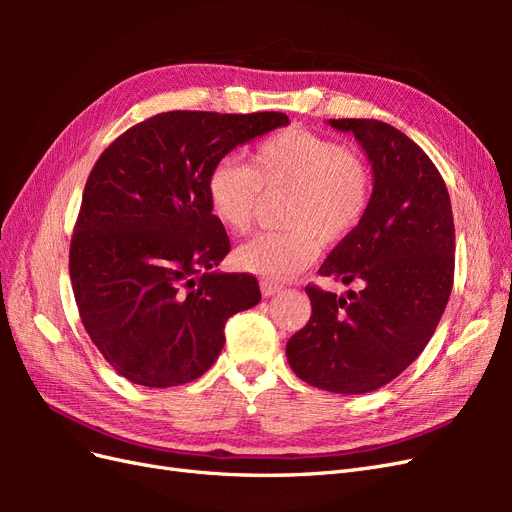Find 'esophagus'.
<instances>
[{"instance_id":"obj_1","label":"esophagus","mask_w":512,"mask_h":512,"mask_svg":"<svg viewBox=\"0 0 512 512\" xmlns=\"http://www.w3.org/2000/svg\"><path fill=\"white\" fill-rule=\"evenodd\" d=\"M260 292H262V297H273V294H277V292H282V286L280 284H273V282H260Z\"/></svg>"}]
</instances>
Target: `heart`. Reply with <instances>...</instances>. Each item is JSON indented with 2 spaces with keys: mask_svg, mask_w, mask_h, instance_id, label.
Wrapping results in <instances>:
<instances>
[{
  "mask_svg": "<svg viewBox=\"0 0 512 512\" xmlns=\"http://www.w3.org/2000/svg\"><path fill=\"white\" fill-rule=\"evenodd\" d=\"M371 170L333 138L286 130L265 138L250 156L215 164L205 181L209 211L232 235H245L262 198L288 194L277 232H262L235 252V265L265 280H290L318 258L320 241L339 243L359 228L371 203Z\"/></svg>",
  "mask_w": 512,
  "mask_h": 512,
  "instance_id": "heart-1",
  "label": "heart"
}]
</instances>
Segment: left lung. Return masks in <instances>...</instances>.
<instances>
[{
	"instance_id": "1",
	"label": "left lung",
	"mask_w": 512,
	"mask_h": 512,
	"mask_svg": "<svg viewBox=\"0 0 512 512\" xmlns=\"http://www.w3.org/2000/svg\"><path fill=\"white\" fill-rule=\"evenodd\" d=\"M352 132L374 173L371 203L320 275L361 284L342 297L307 286L312 318L286 344L294 374L318 389L363 395L395 380L436 331L453 290L455 224L438 168L378 119H329Z\"/></svg>"
}]
</instances>
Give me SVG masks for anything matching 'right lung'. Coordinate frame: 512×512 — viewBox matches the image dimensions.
<instances>
[{
	"label": "right lung",
	"mask_w": 512,
	"mask_h": 512,
	"mask_svg": "<svg viewBox=\"0 0 512 512\" xmlns=\"http://www.w3.org/2000/svg\"><path fill=\"white\" fill-rule=\"evenodd\" d=\"M288 126L284 113L170 111L123 132L85 183L70 280L91 342L149 389L200 378L226 320L260 301L254 275L220 273L230 252L205 181L237 145Z\"/></svg>",
	"instance_id": "obj_1"
}]
</instances>
